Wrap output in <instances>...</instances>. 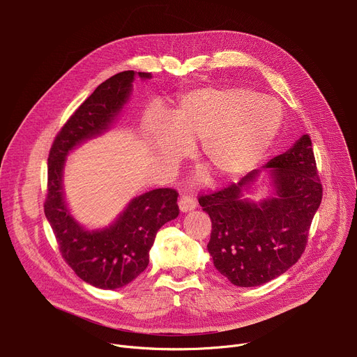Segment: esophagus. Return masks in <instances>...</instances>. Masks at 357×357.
Listing matches in <instances>:
<instances>
[{"mask_svg": "<svg viewBox=\"0 0 357 357\" xmlns=\"http://www.w3.org/2000/svg\"><path fill=\"white\" fill-rule=\"evenodd\" d=\"M179 209H181V212H183V213L196 209V202H195V199H192L190 196H182L181 200H179Z\"/></svg>", "mask_w": 357, "mask_h": 357, "instance_id": "esophagus-1", "label": "esophagus"}]
</instances>
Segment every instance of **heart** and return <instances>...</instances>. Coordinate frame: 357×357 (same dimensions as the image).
I'll list each match as a JSON object with an SVG mask.
<instances>
[{"label":"heart","mask_w":357,"mask_h":357,"mask_svg":"<svg viewBox=\"0 0 357 357\" xmlns=\"http://www.w3.org/2000/svg\"><path fill=\"white\" fill-rule=\"evenodd\" d=\"M282 123L277 100L244 87L199 89L183 94L168 123L148 124V134L167 161H178L202 141V157L218 181L256 168Z\"/></svg>","instance_id":"b5f03b06"}]
</instances>
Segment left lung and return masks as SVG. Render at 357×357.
<instances>
[{
  "label": "left lung",
  "instance_id": "left-lung-1",
  "mask_svg": "<svg viewBox=\"0 0 357 357\" xmlns=\"http://www.w3.org/2000/svg\"><path fill=\"white\" fill-rule=\"evenodd\" d=\"M264 183L270 197L254 201L245 196ZM321 200L322 185L307 134L261 169L199 197L212 220L208 251L213 266L237 287H257L280 277L302 256Z\"/></svg>",
  "mask_w": 357,
  "mask_h": 357
}]
</instances>
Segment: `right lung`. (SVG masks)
<instances>
[{"instance_id":"obj_1","label":"right lung","mask_w":357,"mask_h":357,"mask_svg":"<svg viewBox=\"0 0 357 357\" xmlns=\"http://www.w3.org/2000/svg\"><path fill=\"white\" fill-rule=\"evenodd\" d=\"M135 75L141 80L152 77L126 70L101 83L63 126L47 158L45 216L66 263L79 278L101 289L123 288L134 281L149 263L157 231L179 215L178 193L160 188L132 197L109 226L89 229L73 218L65 199L68 157L113 127L132 94Z\"/></svg>"}]
</instances>
